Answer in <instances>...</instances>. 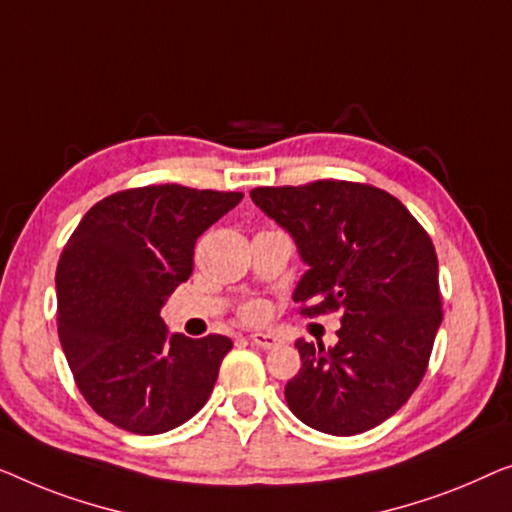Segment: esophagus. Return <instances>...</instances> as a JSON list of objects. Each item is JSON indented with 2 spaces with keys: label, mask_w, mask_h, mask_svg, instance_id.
<instances>
[{
  "label": "esophagus",
  "mask_w": 512,
  "mask_h": 512,
  "mask_svg": "<svg viewBox=\"0 0 512 512\" xmlns=\"http://www.w3.org/2000/svg\"><path fill=\"white\" fill-rule=\"evenodd\" d=\"M250 343L257 345V348L271 350V348H276V345L280 343V338L273 336V334H253V336H250Z\"/></svg>",
  "instance_id": "esophagus-1"
}]
</instances>
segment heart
Instances as JSON below:
<instances>
[{"instance_id": "heart-1", "label": "heart", "mask_w": 512, "mask_h": 512, "mask_svg": "<svg viewBox=\"0 0 512 512\" xmlns=\"http://www.w3.org/2000/svg\"><path fill=\"white\" fill-rule=\"evenodd\" d=\"M259 315H262V308H259V306H253V308H250V311H248V318H250V320H257Z\"/></svg>"}]
</instances>
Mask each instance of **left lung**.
<instances>
[{"mask_svg":"<svg viewBox=\"0 0 512 512\" xmlns=\"http://www.w3.org/2000/svg\"><path fill=\"white\" fill-rule=\"evenodd\" d=\"M250 199L297 243L308 271L292 299L304 315L341 313L338 343L299 338L285 401L308 427L352 436L408 401L441 327L434 243L397 197L373 185L255 187Z\"/></svg>","mask_w":512,"mask_h":512,"instance_id":"obj_1","label":"left lung"}]
</instances>
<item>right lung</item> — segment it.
Returning a JSON list of instances; mask_svg holds the SVG:
<instances>
[{"mask_svg":"<svg viewBox=\"0 0 512 512\" xmlns=\"http://www.w3.org/2000/svg\"><path fill=\"white\" fill-rule=\"evenodd\" d=\"M241 192L148 185L111 194L78 222L57 264V334L97 415L132 434H164L213 392L227 336L164 325L169 294L192 273L194 243Z\"/></svg>","mask_w":512,"mask_h":512,"instance_id":"obj_1","label":"right lung"}]
</instances>
